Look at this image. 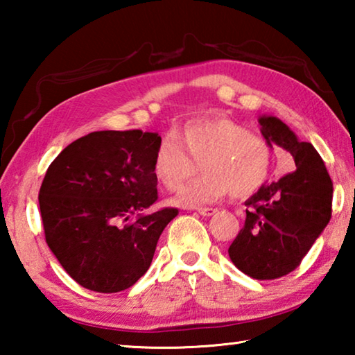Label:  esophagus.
<instances>
[{
  "mask_svg": "<svg viewBox=\"0 0 355 355\" xmlns=\"http://www.w3.org/2000/svg\"><path fill=\"white\" fill-rule=\"evenodd\" d=\"M197 213L205 216V218H209V216L218 213V209H216V208H197Z\"/></svg>",
  "mask_w": 355,
  "mask_h": 355,
  "instance_id": "1",
  "label": "esophagus"
}]
</instances>
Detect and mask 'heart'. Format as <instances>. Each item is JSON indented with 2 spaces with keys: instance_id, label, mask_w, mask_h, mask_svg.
I'll use <instances>...</instances> for the list:
<instances>
[{
  "instance_id": "b5f03b06",
  "label": "heart",
  "mask_w": 355,
  "mask_h": 355,
  "mask_svg": "<svg viewBox=\"0 0 355 355\" xmlns=\"http://www.w3.org/2000/svg\"><path fill=\"white\" fill-rule=\"evenodd\" d=\"M164 137L156 148L153 175L166 189L175 191L200 169L203 173L183 186L171 203L200 207L230 192L249 197L266 183L271 171V147L261 136L227 117L197 120L178 136Z\"/></svg>"
}]
</instances>
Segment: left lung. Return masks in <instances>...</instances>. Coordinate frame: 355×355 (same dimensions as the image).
Instances as JSON below:
<instances>
[{"label":"left lung","instance_id":"obj_1","mask_svg":"<svg viewBox=\"0 0 355 355\" xmlns=\"http://www.w3.org/2000/svg\"><path fill=\"white\" fill-rule=\"evenodd\" d=\"M258 125L269 147L293 156L296 171L264 183L245 200L244 227L228 257L249 277L272 280L294 271L329 224L334 186L310 142L299 141L274 116H260Z\"/></svg>","mask_w":355,"mask_h":355}]
</instances>
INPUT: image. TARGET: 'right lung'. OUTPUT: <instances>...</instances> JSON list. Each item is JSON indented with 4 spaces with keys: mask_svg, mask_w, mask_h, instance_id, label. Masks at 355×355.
<instances>
[{
    "mask_svg": "<svg viewBox=\"0 0 355 355\" xmlns=\"http://www.w3.org/2000/svg\"><path fill=\"white\" fill-rule=\"evenodd\" d=\"M159 144L158 133L141 130L94 131L48 167L39 191L46 244L87 290L119 293L135 285L178 214L175 208L147 213L158 199L153 158Z\"/></svg>",
    "mask_w": 355,
    "mask_h": 355,
    "instance_id": "right-lung-1",
    "label": "right lung"
}]
</instances>
